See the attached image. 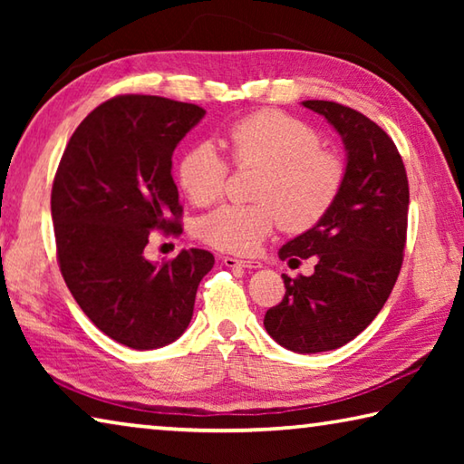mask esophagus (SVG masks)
<instances>
[{"mask_svg":"<svg viewBox=\"0 0 464 464\" xmlns=\"http://www.w3.org/2000/svg\"><path fill=\"white\" fill-rule=\"evenodd\" d=\"M223 264L227 268H249V270H257L262 268V262L257 260H237V257H223Z\"/></svg>","mask_w":464,"mask_h":464,"instance_id":"obj_1","label":"esophagus"}]
</instances>
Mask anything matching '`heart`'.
<instances>
[{"label":"heart","mask_w":464,"mask_h":464,"mask_svg":"<svg viewBox=\"0 0 464 464\" xmlns=\"http://www.w3.org/2000/svg\"><path fill=\"white\" fill-rule=\"evenodd\" d=\"M237 166L262 168L254 204H223L204 215L198 237L227 254L257 251L280 221L288 231L317 225L343 184V163L319 149L309 124L276 110H262L235 122L227 135ZM227 161L213 143H196L178 163V179L194 204H210L223 194Z\"/></svg>","instance_id":"b5f03b06"}]
</instances>
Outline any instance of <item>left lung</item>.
Here are the masks:
<instances>
[{"label":"left lung","mask_w":464,"mask_h":464,"mask_svg":"<svg viewBox=\"0 0 464 464\" xmlns=\"http://www.w3.org/2000/svg\"><path fill=\"white\" fill-rule=\"evenodd\" d=\"M342 137L343 184L313 225L280 247V260L315 257L311 276L282 274L286 295L264 327L296 354L342 348L371 325L387 303L403 262L410 186L401 155L379 124L348 106L304 100Z\"/></svg>","instance_id":"1"}]
</instances>
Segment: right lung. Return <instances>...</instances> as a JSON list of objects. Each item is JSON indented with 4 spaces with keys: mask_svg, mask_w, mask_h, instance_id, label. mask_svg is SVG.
<instances>
[{
    "mask_svg": "<svg viewBox=\"0 0 464 464\" xmlns=\"http://www.w3.org/2000/svg\"><path fill=\"white\" fill-rule=\"evenodd\" d=\"M204 110L160 96H119L85 116L61 157L51 215L61 274L100 332L132 350L176 342L190 325L207 249L145 257L149 233H182L171 155Z\"/></svg>",
    "mask_w": 464,
    "mask_h": 464,
    "instance_id": "add662e5",
    "label": "right lung"
}]
</instances>
